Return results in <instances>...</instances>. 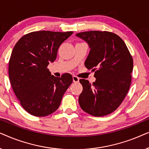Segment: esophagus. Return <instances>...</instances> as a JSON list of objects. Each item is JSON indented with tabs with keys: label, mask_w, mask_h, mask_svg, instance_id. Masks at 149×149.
<instances>
[{
	"label": "esophagus",
	"mask_w": 149,
	"mask_h": 149,
	"mask_svg": "<svg viewBox=\"0 0 149 149\" xmlns=\"http://www.w3.org/2000/svg\"><path fill=\"white\" fill-rule=\"evenodd\" d=\"M72 80H73V82H74V83H78L79 81V79L76 76H73L72 77Z\"/></svg>",
	"instance_id": "esophagus-1"
}]
</instances>
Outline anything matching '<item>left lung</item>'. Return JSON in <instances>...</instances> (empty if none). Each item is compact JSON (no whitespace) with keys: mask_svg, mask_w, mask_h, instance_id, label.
Masks as SVG:
<instances>
[{"mask_svg":"<svg viewBox=\"0 0 149 149\" xmlns=\"http://www.w3.org/2000/svg\"><path fill=\"white\" fill-rule=\"evenodd\" d=\"M90 49L85 62L95 71L92 84L80 79L83 91L79 97L81 109L89 115L102 117L115 111L125 98L131 85L133 59L123 40L107 31H87L76 34Z\"/></svg>","mask_w":149,"mask_h":149,"instance_id":"obj_1","label":"left lung"}]
</instances>
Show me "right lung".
<instances>
[{
	"mask_svg": "<svg viewBox=\"0 0 149 149\" xmlns=\"http://www.w3.org/2000/svg\"><path fill=\"white\" fill-rule=\"evenodd\" d=\"M73 32H32L22 36L12 51L9 76L17 98L30 115L45 117L54 113L72 83L69 73L56 77L47 67L54 62L60 45Z\"/></svg>",
	"mask_w": 149,
	"mask_h": 149,
	"instance_id": "obj_1",
	"label": "right lung"
}]
</instances>
